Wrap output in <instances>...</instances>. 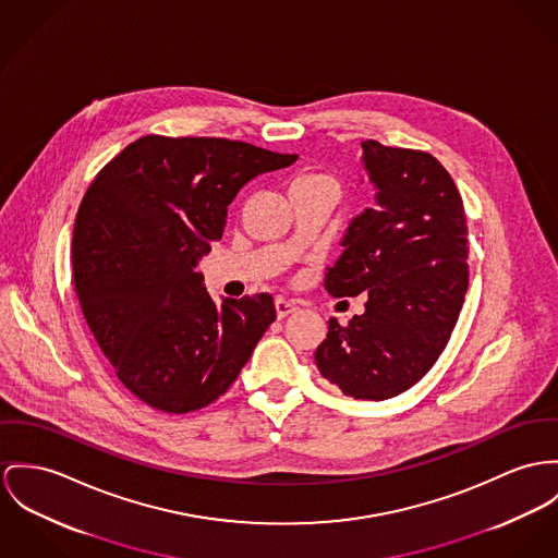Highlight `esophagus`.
I'll use <instances>...</instances> for the list:
<instances>
[{
  "instance_id": "1",
  "label": "esophagus",
  "mask_w": 558,
  "mask_h": 558,
  "mask_svg": "<svg viewBox=\"0 0 558 558\" xmlns=\"http://www.w3.org/2000/svg\"><path fill=\"white\" fill-rule=\"evenodd\" d=\"M298 310V305L293 301L284 300V298H276V314L278 318H287L289 314H293Z\"/></svg>"
}]
</instances>
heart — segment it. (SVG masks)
Wrapping results in <instances>:
<instances>
[{
  "mask_svg": "<svg viewBox=\"0 0 558 558\" xmlns=\"http://www.w3.org/2000/svg\"><path fill=\"white\" fill-rule=\"evenodd\" d=\"M301 178H310V175H301Z\"/></svg>",
  "mask_w": 558,
  "mask_h": 558,
  "instance_id": "b5f03b06",
  "label": "heart"
}]
</instances>
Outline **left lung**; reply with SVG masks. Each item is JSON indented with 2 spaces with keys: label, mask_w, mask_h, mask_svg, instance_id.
<instances>
[{
  "label": "left lung",
  "mask_w": 558,
  "mask_h": 558,
  "mask_svg": "<svg viewBox=\"0 0 558 558\" xmlns=\"http://www.w3.org/2000/svg\"><path fill=\"white\" fill-rule=\"evenodd\" d=\"M361 146L376 206L350 220L325 289L365 293V312L345 327L331 318L314 361L343 395L383 401L416 385L452 336L470 284L468 218L433 155L376 140Z\"/></svg>",
  "instance_id": "1"
}]
</instances>
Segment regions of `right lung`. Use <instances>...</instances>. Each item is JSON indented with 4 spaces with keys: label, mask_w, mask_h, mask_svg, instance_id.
<instances>
[{
    "label": "right lung",
    "mask_w": 558,
    "mask_h": 558,
    "mask_svg": "<svg viewBox=\"0 0 558 558\" xmlns=\"http://www.w3.org/2000/svg\"><path fill=\"white\" fill-rule=\"evenodd\" d=\"M295 161L238 140L144 135L90 182L74 225V289L119 380L146 405H210L276 320L269 293L216 305L195 267L238 191Z\"/></svg>",
    "instance_id": "obj_1"
}]
</instances>
